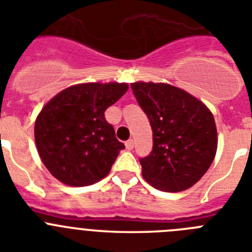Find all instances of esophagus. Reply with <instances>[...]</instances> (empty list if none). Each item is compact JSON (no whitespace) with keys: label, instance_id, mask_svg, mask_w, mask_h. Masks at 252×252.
<instances>
[{"label":"esophagus","instance_id":"esophagus-1","mask_svg":"<svg viewBox=\"0 0 252 252\" xmlns=\"http://www.w3.org/2000/svg\"><path fill=\"white\" fill-rule=\"evenodd\" d=\"M125 145H126V149L127 150H132L133 149V140H128V141L125 142Z\"/></svg>","mask_w":252,"mask_h":252}]
</instances>
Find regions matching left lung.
Listing matches in <instances>:
<instances>
[{
  "mask_svg": "<svg viewBox=\"0 0 252 252\" xmlns=\"http://www.w3.org/2000/svg\"><path fill=\"white\" fill-rule=\"evenodd\" d=\"M131 88L153 130V150L139 159L142 177L164 192L188 189L215 159L213 115L192 94L170 84L137 82Z\"/></svg>",
  "mask_w": 252,
  "mask_h": 252,
  "instance_id": "1",
  "label": "left lung"
}]
</instances>
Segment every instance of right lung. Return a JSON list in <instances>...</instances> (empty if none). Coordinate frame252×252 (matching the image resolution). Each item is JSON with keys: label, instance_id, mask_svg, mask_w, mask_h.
<instances>
[{"label": "right lung", "instance_id": "1", "mask_svg": "<svg viewBox=\"0 0 252 252\" xmlns=\"http://www.w3.org/2000/svg\"><path fill=\"white\" fill-rule=\"evenodd\" d=\"M128 90L126 83L69 87L45 104L35 122V142L44 165L62 183L90 186L106 177L119 151L104 111Z\"/></svg>", "mask_w": 252, "mask_h": 252}]
</instances>
